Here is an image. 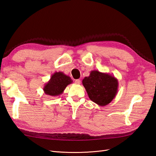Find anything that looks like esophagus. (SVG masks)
I'll return each instance as SVG.
<instances>
[{
	"mask_svg": "<svg viewBox=\"0 0 156 156\" xmlns=\"http://www.w3.org/2000/svg\"><path fill=\"white\" fill-rule=\"evenodd\" d=\"M75 84H81V80H79V79L75 80Z\"/></svg>",
	"mask_w": 156,
	"mask_h": 156,
	"instance_id": "esophagus-1",
	"label": "esophagus"
}]
</instances>
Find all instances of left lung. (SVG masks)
I'll use <instances>...</instances> for the list:
<instances>
[{
  "label": "left lung",
  "mask_w": 156,
  "mask_h": 156,
  "mask_svg": "<svg viewBox=\"0 0 156 156\" xmlns=\"http://www.w3.org/2000/svg\"><path fill=\"white\" fill-rule=\"evenodd\" d=\"M82 83L89 98L100 106L110 103L116 97L119 88V81L114 75L98 70L91 71Z\"/></svg>",
  "instance_id": "1"
}]
</instances>
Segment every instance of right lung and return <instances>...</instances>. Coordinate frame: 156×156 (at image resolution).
<instances>
[{
    "mask_svg": "<svg viewBox=\"0 0 156 156\" xmlns=\"http://www.w3.org/2000/svg\"><path fill=\"white\" fill-rule=\"evenodd\" d=\"M72 83L71 77L63 72H55L51 75L49 81L45 84L43 90L47 95L57 96L62 94L68 84Z\"/></svg>",
    "mask_w": 156,
    "mask_h": 156,
    "instance_id": "1",
    "label": "right lung"
}]
</instances>
